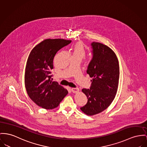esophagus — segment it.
I'll use <instances>...</instances> for the list:
<instances>
[{
	"instance_id": "esophagus-1",
	"label": "esophagus",
	"mask_w": 147,
	"mask_h": 147,
	"mask_svg": "<svg viewBox=\"0 0 147 147\" xmlns=\"http://www.w3.org/2000/svg\"><path fill=\"white\" fill-rule=\"evenodd\" d=\"M71 91L73 93H78L79 91V89H78V88H71Z\"/></svg>"
}]
</instances>
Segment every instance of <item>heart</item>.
<instances>
[{
	"label": "heart",
	"mask_w": 147,
	"mask_h": 147,
	"mask_svg": "<svg viewBox=\"0 0 147 147\" xmlns=\"http://www.w3.org/2000/svg\"><path fill=\"white\" fill-rule=\"evenodd\" d=\"M86 56V50L82 42L76 43L72 49V57L82 59Z\"/></svg>",
	"instance_id": "heart-1"
}]
</instances>
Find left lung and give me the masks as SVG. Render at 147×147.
<instances>
[{
	"mask_svg": "<svg viewBox=\"0 0 147 147\" xmlns=\"http://www.w3.org/2000/svg\"><path fill=\"white\" fill-rule=\"evenodd\" d=\"M93 57L87 74L92 78L90 89L82 90L88 98L87 104L80 108L88 115H94L105 110L111 104L117 92L119 65L114 52L99 42L91 43Z\"/></svg>",
	"mask_w": 147,
	"mask_h": 147,
	"instance_id": "obj_1",
	"label": "left lung"
}]
</instances>
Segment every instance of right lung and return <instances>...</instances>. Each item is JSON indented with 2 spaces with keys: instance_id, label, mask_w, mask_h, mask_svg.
<instances>
[{
  "instance_id": "right-lung-1",
  "label": "right lung",
  "mask_w": 147,
  "mask_h": 147,
  "mask_svg": "<svg viewBox=\"0 0 147 147\" xmlns=\"http://www.w3.org/2000/svg\"><path fill=\"white\" fill-rule=\"evenodd\" d=\"M71 42L64 39H45L30 53L25 70V87L30 98L41 108H57L68 94L67 89L51 80V71L56 53Z\"/></svg>"
}]
</instances>
